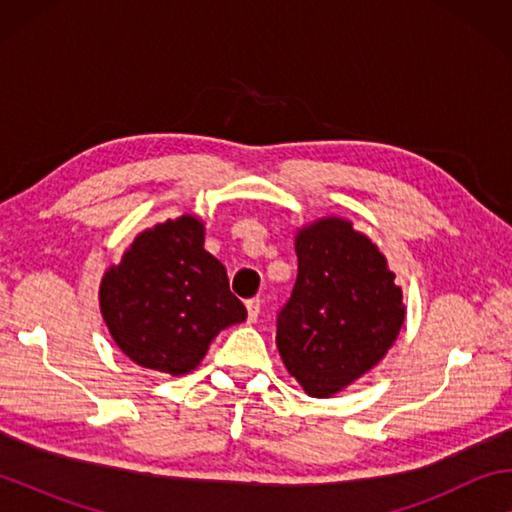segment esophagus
Returning <instances> with one entry per match:
<instances>
[{"mask_svg":"<svg viewBox=\"0 0 512 512\" xmlns=\"http://www.w3.org/2000/svg\"><path fill=\"white\" fill-rule=\"evenodd\" d=\"M246 309H248V320H250V323H255L257 316H259V311H262V300H259V298H250V300L246 302Z\"/></svg>","mask_w":512,"mask_h":512,"instance_id":"1","label":"esophagus"}]
</instances>
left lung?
<instances>
[{"mask_svg":"<svg viewBox=\"0 0 512 512\" xmlns=\"http://www.w3.org/2000/svg\"><path fill=\"white\" fill-rule=\"evenodd\" d=\"M298 277L275 343L311 397H332L386 357L406 318L402 289L377 244L341 216L296 232Z\"/></svg>","mask_w":512,"mask_h":512,"instance_id":"8db88e82","label":"left lung"}]
</instances>
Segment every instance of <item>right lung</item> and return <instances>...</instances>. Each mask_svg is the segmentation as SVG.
I'll return each instance as SVG.
<instances>
[{
    "label": "right lung",
    "instance_id": "right-lung-1",
    "mask_svg": "<svg viewBox=\"0 0 512 512\" xmlns=\"http://www.w3.org/2000/svg\"><path fill=\"white\" fill-rule=\"evenodd\" d=\"M203 244V219L176 216L140 232L121 262L103 273V323L137 366L187 375L221 329L246 320L225 266Z\"/></svg>",
    "mask_w": 512,
    "mask_h": 512
}]
</instances>
